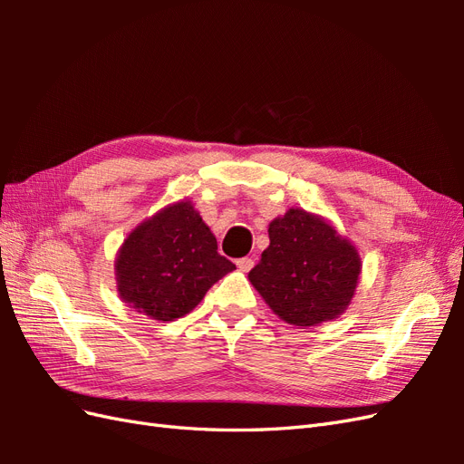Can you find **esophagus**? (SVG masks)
Wrapping results in <instances>:
<instances>
[{
    "mask_svg": "<svg viewBox=\"0 0 464 464\" xmlns=\"http://www.w3.org/2000/svg\"><path fill=\"white\" fill-rule=\"evenodd\" d=\"M236 265H237V269L240 271H244V273H247V271H251L254 269V265H256V261L251 259V257H242V259H237L236 261Z\"/></svg>",
    "mask_w": 464,
    "mask_h": 464,
    "instance_id": "obj_1",
    "label": "esophagus"
}]
</instances>
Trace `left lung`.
Returning a JSON list of instances; mask_svg holds the SVG:
<instances>
[{"instance_id": "8db88e82", "label": "left lung", "mask_w": 464, "mask_h": 464, "mask_svg": "<svg viewBox=\"0 0 464 464\" xmlns=\"http://www.w3.org/2000/svg\"><path fill=\"white\" fill-rule=\"evenodd\" d=\"M269 240L249 283L280 319L314 327L346 310L362 266L353 244L302 208L275 218Z\"/></svg>"}]
</instances>
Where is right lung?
<instances>
[{"label": "right lung", "mask_w": 464, "mask_h": 464, "mask_svg": "<svg viewBox=\"0 0 464 464\" xmlns=\"http://www.w3.org/2000/svg\"><path fill=\"white\" fill-rule=\"evenodd\" d=\"M217 237L181 201L137 227L116 259L118 292L135 312L157 321L189 314L236 265L217 251Z\"/></svg>", "instance_id": "right-lung-1"}]
</instances>
